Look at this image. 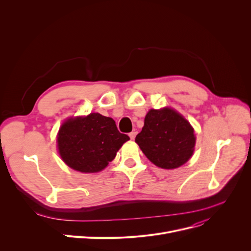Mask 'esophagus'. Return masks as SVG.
I'll return each instance as SVG.
<instances>
[{
	"instance_id": "obj_1",
	"label": "esophagus",
	"mask_w": 251,
	"mask_h": 251,
	"mask_svg": "<svg viewBox=\"0 0 251 251\" xmlns=\"http://www.w3.org/2000/svg\"><path fill=\"white\" fill-rule=\"evenodd\" d=\"M135 136H136V132H135V131H132V132L129 133V137H130L131 139H134Z\"/></svg>"
}]
</instances>
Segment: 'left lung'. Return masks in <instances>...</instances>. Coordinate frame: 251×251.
Segmentation results:
<instances>
[{"mask_svg": "<svg viewBox=\"0 0 251 251\" xmlns=\"http://www.w3.org/2000/svg\"><path fill=\"white\" fill-rule=\"evenodd\" d=\"M194 130L181 114L171 108L150 110L135 142L148 159L162 169L185 164L193 154Z\"/></svg>", "mask_w": 251, "mask_h": 251, "instance_id": "1", "label": "left lung"}]
</instances>
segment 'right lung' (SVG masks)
Listing matches in <instances>:
<instances>
[{"mask_svg": "<svg viewBox=\"0 0 251 251\" xmlns=\"http://www.w3.org/2000/svg\"><path fill=\"white\" fill-rule=\"evenodd\" d=\"M129 136L119 132L112 118L99 113L69 118L60 127L58 151L64 163L81 173L100 172Z\"/></svg>", "mask_w": 251, "mask_h": 251, "instance_id": "add662e5", "label": "right lung"}]
</instances>
